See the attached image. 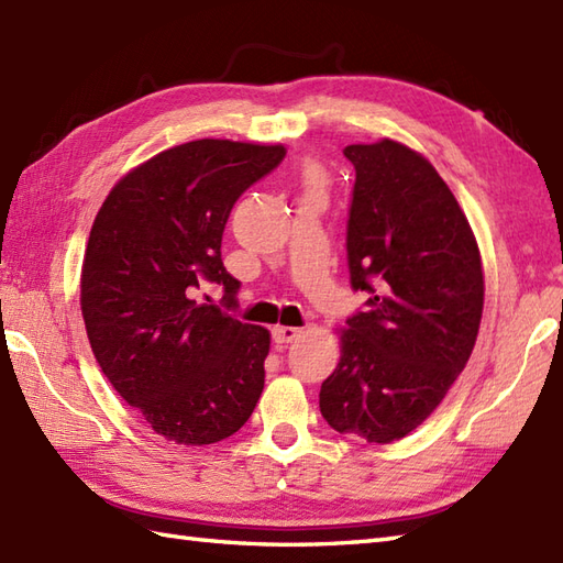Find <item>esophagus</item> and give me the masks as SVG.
Here are the masks:
<instances>
[{
	"label": "esophagus",
	"instance_id": "esophagus-1",
	"mask_svg": "<svg viewBox=\"0 0 563 563\" xmlns=\"http://www.w3.org/2000/svg\"><path fill=\"white\" fill-rule=\"evenodd\" d=\"M299 335H302V329H295V325H276V329H273V338H276V343L280 345L297 341Z\"/></svg>",
	"mask_w": 563,
	"mask_h": 563
}]
</instances>
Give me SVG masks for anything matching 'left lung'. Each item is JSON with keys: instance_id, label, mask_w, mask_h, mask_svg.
Returning a JSON list of instances; mask_svg holds the SVG:
<instances>
[{"instance_id": "8db88e82", "label": "left lung", "mask_w": 563, "mask_h": 563, "mask_svg": "<svg viewBox=\"0 0 563 563\" xmlns=\"http://www.w3.org/2000/svg\"><path fill=\"white\" fill-rule=\"evenodd\" d=\"M352 290L341 362L321 384L323 420L369 443L408 437L439 408L477 341L485 276L470 222L424 155L384 139L352 143Z\"/></svg>"}]
</instances>
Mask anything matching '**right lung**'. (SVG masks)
<instances>
[{
  "label": "right lung",
  "mask_w": 563,
  "mask_h": 563,
  "mask_svg": "<svg viewBox=\"0 0 563 563\" xmlns=\"http://www.w3.org/2000/svg\"><path fill=\"white\" fill-rule=\"evenodd\" d=\"M283 146L199 139L124 175L100 206L81 268V311L102 374L155 434L181 446L232 437L264 390L271 333L199 299L240 280L220 242L234 201Z\"/></svg>",
  "instance_id": "1"
}]
</instances>
